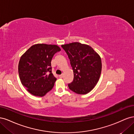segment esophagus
Listing matches in <instances>:
<instances>
[{"label":"esophagus","instance_id":"esophagus-1","mask_svg":"<svg viewBox=\"0 0 134 134\" xmlns=\"http://www.w3.org/2000/svg\"><path fill=\"white\" fill-rule=\"evenodd\" d=\"M63 77V74H61V75H59V78H62Z\"/></svg>","mask_w":134,"mask_h":134}]
</instances>
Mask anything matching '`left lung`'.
I'll return each instance as SVG.
<instances>
[{
  "mask_svg": "<svg viewBox=\"0 0 134 134\" xmlns=\"http://www.w3.org/2000/svg\"><path fill=\"white\" fill-rule=\"evenodd\" d=\"M70 59L74 72L73 81L68 84L70 90L78 94H86L96 86L102 71L101 58L88 44L72 42L62 44Z\"/></svg>",
  "mask_w": 134,
  "mask_h": 134,
  "instance_id": "8db88e82",
  "label": "left lung"
}]
</instances>
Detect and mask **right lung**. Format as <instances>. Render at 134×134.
<instances>
[{
    "label": "right lung",
    "mask_w": 134,
    "mask_h": 134,
    "mask_svg": "<svg viewBox=\"0 0 134 134\" xmlns=\"http://www.w3.org/2000/svg\"><path fill=\"white\" fill-rule=\"evenodd\" d=\"M61 50L56 44H34L24 53L18 64L21 83L31 94L43 97L53 88L56 78L51 71V60Z\"/></svg>",
    "instance_id": "obj_1"
}]
</instances>
